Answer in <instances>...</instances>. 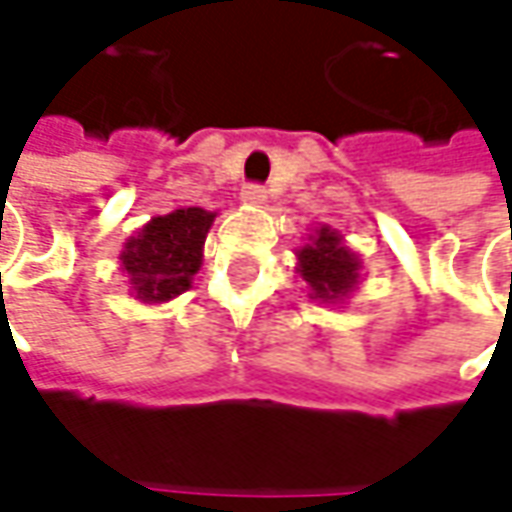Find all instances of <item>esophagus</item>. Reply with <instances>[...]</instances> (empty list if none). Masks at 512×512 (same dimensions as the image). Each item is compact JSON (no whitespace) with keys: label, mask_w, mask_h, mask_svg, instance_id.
<instances>
[{"label":"esophagus","mask_w":512,"mask_h":512,"mask_svg":"<svg viewBox=\"0 0 512 512\" xmlns=\"http://www.w3.org/2000/svg\"><path fill=\"white\" fill-rule=\"evenodd\" d=\"M242 202H245V205H265L267 187L265 185H245V190H242Z\"/></svg>","instance_id":"1"}]
</instances>
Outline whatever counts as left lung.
<instances>
[{
	"mask_svg": "<svg viewBox=\"0 0 512 512\" xmlns=\"http://www.w3.org/2000/svg\"><path fill=\"white\" fill-rule=\"evenodd\" d=\"M299 256V276L310 287V299H319L327 305L344 302L356 285H359V273L362 262L359 256L344 245L342 233L330 230L322 225L305 247L296 250Z\"/></svg>",
	"mask_w": 512,
	"mask_h": 512,
	"instance_id": "left-lung-1",
	"label": "left lung"
}]
</instances>
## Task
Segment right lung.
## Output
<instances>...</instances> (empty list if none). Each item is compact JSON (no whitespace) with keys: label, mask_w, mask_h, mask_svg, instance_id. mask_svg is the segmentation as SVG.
Here are the masks:
<instances>
[{"label":"right lung","mask_w":512,"mask_h":512,"mask_svg":"<svg viewBox=\"0 0 512 512\" xmlns=\"http://www.w3.org/2000/svg\"><path fill=\"white\" fill-rule=\"evenodd\" d=\"M213 219L216 213L205 207H182L130 236L119 259L139 302L162 305L193 285Z\"/></svg>","instance_id":"1"}]
</instances>
